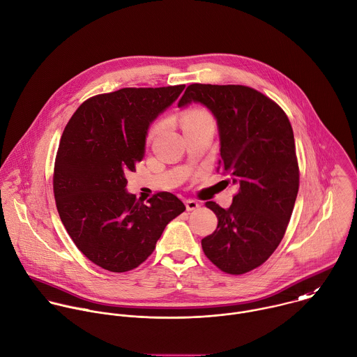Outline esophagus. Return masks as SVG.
<instances>
[{
	"instance_id": "esophagus-1",
	"label": "esophagus",
	"mask_w": 357,
	"mask_h": 357,
	"mask_svg": "<svg viewBox=\"0 0 357 357\" xmlns=\"http://www.w3.org/2000/svg\"><path fill=\"white\" fill-rule=\"evenodd\" d=\"M185 206H186L188 211H193V210H197L200 207V204L196 200H192V199L185 200Z\"/></svg>"
}]
</instances>
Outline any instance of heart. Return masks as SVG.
<instances>
[{"instance_id":"heart-1","label":"heart","mask_w":357,"mask_h":357,"mask_svg":"<svg viewBox=\"0 0 357 357\" xmlns=\"http://www.w3.org/2000/svg\"><path fill=\"white\" fill-rule=\"evenodd\" d=\"M206 122H213L211 121V116L208 115V112L203 111V109H190L188 112L183 114L182 116V128H186V126H192V125H197V123H206ZM158 128H153L150 132H149V136L147 139L151 140L153 136L157 133Z\"/></svg>"}]
</instances>
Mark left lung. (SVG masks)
<instances>
[{"mask_svg": "<svg viewBox=\"0 0 357 357\" xmlns=\"http://www.w3.org/2000/svg\"><path fill=\"white\" fill-rule=\"evenodd\" d=\"M190 102L215 116L218 169L239 186L229 208L206 203L218 225L202 239V248L221 271L241 275L261 266L285 235L299 190L294 130L277 102L248 86L195 83L178 107Z\"/></svg>", "mask_w": 357, "mask_h": 357, "instance_id": "left-lung-1", "label": "left lung"}]
</instances>
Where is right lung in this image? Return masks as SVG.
<instances>
[{"mask_svg":"<svg viewBox=\"0 0 357 357\" xmlns=\"http://www.w3.org/2000/svg\"><path fill=\"white\" fill-rule=\"evenodd\" d=\"M183 89L125 87L98 94L65 126L52 178L56 210L76 248L104 270L125 273L140 266L168 222L185 211L168 192L143 204L126 192L125 178L144 157L150 123Z\"/></svg>","mask_w":357,"mask_h":357,"instance_id":"right-lung-1","label":"right lung"}]
</instances>
